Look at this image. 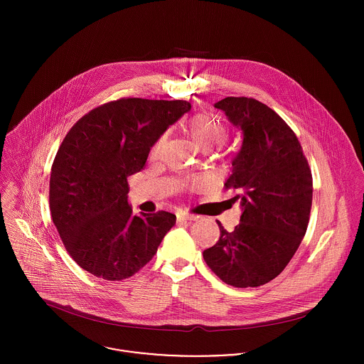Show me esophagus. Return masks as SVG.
Returning <instances> with one entry per match:
<instances>
[{"label":"esophagus","instance_id":"obj_1","mask_svg":"<svg viewBox=\"0 0 364 364\" xmlns=\"http://www.w3.org/2000/svg\"><path fill=\"white\" fill-rule=\"evenodd\" d=\"M199 218V215H195V214H189V213H183V214H179L176 217V223L178 224H182V223H186V221H196Z\"/></svg>","mask_w":364,"mask_h":364}]
</instances>
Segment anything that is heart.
<instances>
[{
    "mask_svg": "<svg viewBox=\"0 0 364 364\" xmlns=\"http://www.w3.org/2000/svg\"><path fill=\"white\" fill-rule=\"evenodd\" d=\"M186 129L192 140L203 150L217 144L225 134V127L221 122L208 114H193L186 122ZM166 140V134H162L154 146V153H158Z\"/></svg>",
    "mask_w": 364,
    "mask_h": 364,
    "instance_id": "obj_1",
    "label": "heart"
}]
</instances>
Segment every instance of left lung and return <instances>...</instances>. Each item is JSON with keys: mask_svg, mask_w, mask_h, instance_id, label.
<instances>
[{"mask_svg": "<svg viewBox=\"0 0 364 364\" xmlns=\"http://www.w3.org/2000/svg\"><path fill=\"white\" fill-rule=\"evenodd\" d=\"M242 132L224 183L242 214L234 231L220 221V240L203 251L208 267L234 287H258L283 272L306 235L312 176L294 132L269 106L228 97L214 104Z\"/></svg>", "mask_w": 364, "mask_h": 364, "instance_id": "left-lung-1", "label": "left lung"}]
</instances>
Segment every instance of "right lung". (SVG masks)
<instances>
[{
    "label": "right lung",
    "instance_id": "1",
    "mask_svg": "<svg viewBox=\"0 0 364 364\" xmlns=\"http://www.w3.org/2000/svg\"><path fill=\"white\" fill-rule=\"evenodd\" d=\"M191 107L123 98L95 107L67 133L50 172V211L67 252L84 270L123 280L156 255L176 215H136L127 178L143 169L158 139Z\"/></svg>",
    "mask_w": 364,
    "mask_h": 364
}]
</instances>
